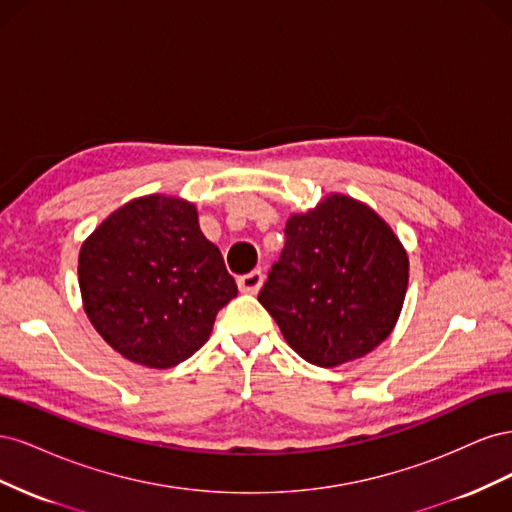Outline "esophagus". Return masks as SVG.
Here are the masks:
<instances>
[{
    "label": "esophagus",
    "instance_id": "obj_1",
    "mask_svg": "<svg viewBox=\"0 0 512 512\" xmlns=\"http://www.w3.org/2000/svg\"><path fill=\"white\" fill-rule=\"evenodd\" d=\"M262 282H265V275H262V271H250L247 275H241L237 280L239 290L245 294H256L260 290Z\"/></svg>",
    "mask_w": 512,
    "mask_h": 512
}]
</instances>
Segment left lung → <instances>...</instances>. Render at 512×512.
<instances>
[{"label":"left lung","mask_w":512,"mask_h":512,"mask_svg":"<svg viewBox=\"0 0 512 512\" xmlns=\"http://www.w3.org/2000/svg\"><path fill=\"white\" fill-rule=\"evenodd\" d=\"M258 301L307 363L361 359L391 335L408 290V254L380 215L331 194L288 218Z\"/></svg>","instance_id":"obj_1"}]
</instances>
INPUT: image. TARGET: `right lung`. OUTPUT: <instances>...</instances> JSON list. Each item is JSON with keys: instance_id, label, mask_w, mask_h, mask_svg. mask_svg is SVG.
Listing matches in <instances>:
<instances>
[{"instance_id": "obj_1", "label": "right lung", "mask_w": 512, "mask_h": 512, "mask_svg": "<svg viewBox=\"0 0 512 512\" xmlns=\"http://www.w3.org/2000/svg\"><path fill=\"white\" fill-rule=\"evenodd\" d=\"M79 286L104 342L151 369L190 359L237 297L196 207L162 194L130 200L91 232L79 254Z\"/></svg>"}]
</instances>
